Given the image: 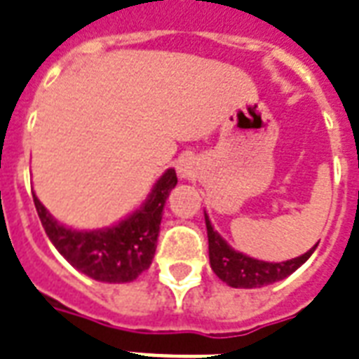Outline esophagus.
<instances>
[{"mask_svg":"<svg viewBox=\"0 0 359 359\" xmlns=\"http://www.w3.org/2000/svg\"><path fill=\"white\" fill-rule=\"evenodd\" d=\"M180 174H182V177L191 176V170H189V166H185V165L180 166Z\"/></svg>","mask_w":359,"mask_h":359,"instance_id":"obj_1","label":"esophagus"}]
</instances>
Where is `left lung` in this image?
<instances>
[{
	"label": "left lung",
	"mask_w": 359,
	"mask_h": 359,
	"mask_svg": "<svg viewBox=\"0 0 359 359\" xmlns=\"http://www.w3.org/2000/svg\"><path fill=\"white\" fill-rule=\"evenodd\" d=\"M205 229H208V243H210V264L219 279L224 280L234 288H260V286L271 285L277 280L285 279L313 255V249L286 262H264L234 251L226 241L213 230L210 217L205 215Z\"/></svg>",
	"instance_id": "1"
}]
</instances>
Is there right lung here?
Wrapping results in <instances>:
<instances>
[{
    "label": "right lung",
    "mask_w": 359,
    "mask_h": 359,
    "mask_svg": "<svg viewBox=\"0 0 359 359\" xmlns=\"http://www.w3.org/2000/svg\"><path fill=\"white\" fill-rule=\"evenodd\" d=\"M174 168L159 177L140 210L121 223L102 230H73L60 224L33 194L39 219L54 247L67 262L102 283H130L149 268L157 249L163 208L176 187Z\"/></svg>",
    "instance_id": "add662e5"
}]
</instances>
